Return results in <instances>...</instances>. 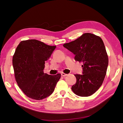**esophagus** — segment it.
<instances>
[{
  "instance_id": "esophagus-1",
  "label": "esophagus",
  "mask_w": 123,
  "mask_h": 123,
  "mask_svg": "<svg viewBox=\"0 0 123 123\" xmlns=\"http://www.w3.org/2000/svg\"><path fill=\"white\" fill-rule=\"evenodd\" d=\"M61 75H62V76H66L67 75V74L62 72V73H61Z\"/></svg>"
}]
</instances>
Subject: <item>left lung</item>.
Wrapping results in <instances>:
<instances>
[{
	"label": "left lung",
	"instance_id": "left-lung-1",
	"mask_svg": "<svg viewBox=\"0 0 123 123\" xmlns=\"http://www.w3.org/2000/svg\"><path fill=\"white\" fill-rule=\"evenodd\" d=\"M63 46L75 55V61L83 62V74L74 75L76 82L72 90L83 97L94 94L102 86L108 66L103 41L100 37L87 33Z\"/></svg>",
	"mask_w": 123,
	"mask_h": 123
}]
</instances>
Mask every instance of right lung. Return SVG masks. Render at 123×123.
<instances>
[{"mask_svg": "<svg viewBox=\"0 0 123 123\" xmlns=\"http://www.w3.org/2000/svg\"><path fill=\"white\" fill-rule=\"evenodd\" d=\"M36 39L21 41L13 57L15 77L28 97L40 100L53 92L61 74L44 73V64L56 48Z\"/></svg>", "mask_w": 123, "mask_h": 123, "instance_id": "obj_1", "label": "right lung"}]
</instances>
